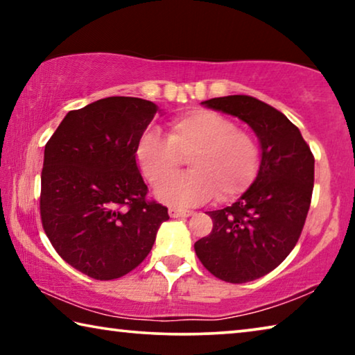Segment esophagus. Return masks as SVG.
Segmentation results:
<instances>
[{
  "mask_svg": "<svg viewBox=\"0 0 355 355\" xmlns=\"http://www.w3.org/2000/svg\"><path fill=\"white\" fill-rule=\"evenodd\" d=\"M194 214L191 209H180V208H169V216L171 218H189V216Z\"/></svg>",
  "mask_w": 355,
  "mask_h": 355,
  "instance_id": "34e87169",
  "label": "esophagus"
}]
</instances>
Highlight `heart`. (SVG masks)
<instances>
[{"mask_svg":"<svg viewBox=\"0 0 355 355\" xmlns=\"http://www.w3.org/2000/svg\"><path fill=\"white\" fill-rule=\"evenodd\" d=\"M187 159L191 172L171 180ZM136 161L158 197L177 205H194L216 194L219 202L236 199L254 183L261 164L257 137L238 128L235 120L211 110H192L166 123V139L144 133Z\"/></svg>","mask_w":355,"mask_h":355,"instance_id":"1","label":"heart"}]
</instances>
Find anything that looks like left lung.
Returning a JSON list of instances; mask_svg holds the SVG:
<instances>
[{"label":"left lung","instance_id":"obj_1","mask_svg":"<svg viewBox=\"0 0 355 355\" xmlns=\"http://www.w3.org/2000/svg\"><path fill=\"white\" fill-rule=\"evenodd\" d=\"M249 123L261 144L254 184L232 207L209 211L213 230L194 244L214 277L245 284L271 272L297 244L315 183V156L296 125L250 95L203 101Z\"/></svg>","mask_w":355,"mask_h":355}]
</instances>
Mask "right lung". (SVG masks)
Returning a JSON list of instances; mask_svg holds the SVG:
<instances>
[{
	"instance_id": "obj_1",
	"label": "right lung",
	"mask_w": 355,
	"mask_h": 355,
	"mask_svg": "<svg viewBox=\"0 0 355 355\" xmlns=\"http://www.w3.org/2000/svg\"><path fill=\"white\" fill-rule=\"evenodd\" d=\"M156 110L136 97L101 98L70 111L45 146L42 227L62 260L92 279L133 271L169 219L136 164Z\"/></svg>"
}]
</instances>
